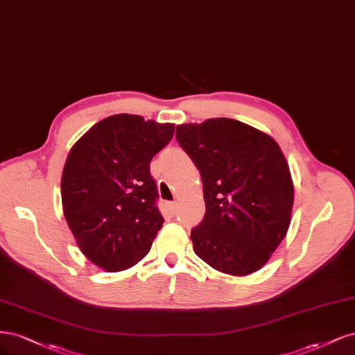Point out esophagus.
Masks as SVG:
<instances>
[{"instance_id": "34e87169", "label": "esophagus", "mask_w": 355, "mask_h": 355, "mask_svg": "<svg viewBox=\"0 0 355 355\" xmlns=\"http://www.w3.org/2000/svg\"><path fill=\"white\" fill-rule=\"evenodd\" d=\"M168 211L174 215L177 212V203L175 202H169L168 203Z\"/></svg>"}]
</instances>
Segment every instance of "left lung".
I'll use <instances>...</instances> for the list:
<instances>
[{
	"mask_svg": "<svg viewBox=\"0 0 355 355\" xmlns=\"http://www.w3.org/2000/svg\"><path fill=\"white\" fill-rule=\"evenodd\" d=\"M175 137L203 182L207 212L191 228L194 252L232 276L259 270L291 224L293 182L279 144L228 118L178 125Z\"/></svg>",
	"mask_w": 355,
	"mask_h": 355,
	"instance_id": "obj_1",
	"label": "left lung"
}]
</instances>
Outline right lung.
<instances>
[{
    "label": "right lung",
    "mask_w": 355,
    "mask_h": 355,
    "mask_svg": "<svg viewBox=\"0 0 355 355\" xmlns=\"http://www.w3.org/2000/svg\"><path fill=\"white\" fill-rule=\"evenodd\" d=\"M174 130L121 113L97 122L71 148L62 175L63 214L97 267L127 270L150 250L164 224L150 162Z\"/></svg>",
    "instance_id": "1"
}]
</instances>
